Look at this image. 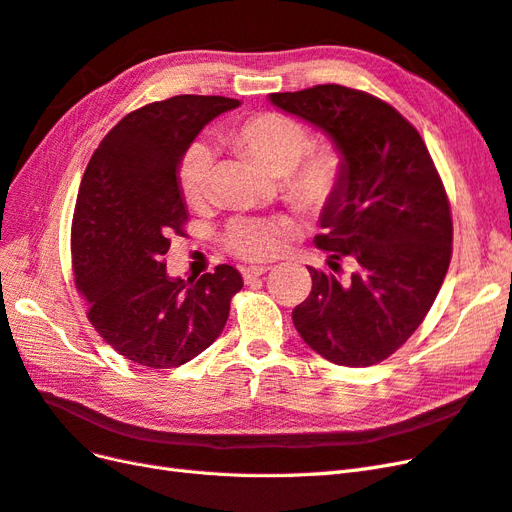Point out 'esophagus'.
Listing matches in <instances>:
<instances>
[{"label": "esophagus", "instance_id": "1", "mask_svg": "<svg viewBox=\"0 0 512 512\" xmlns=\"http://www.w3.org/2000/svg\"><path fill=\"white\" fill-rule=\"evenodd\" d=\"M267 271H271V267H247V269H243V277L245 280H254V277H260V275H265Z\"/></svg>", "mask_w": 512, "mask_h": 512}]
</instances>
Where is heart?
<instances>
[{
  "label": "heart",
  "mask_w": 512,
  "mask_h": 512,
  "mask_svg": "<svg viewBox=\"0 0 512 512\" xmlns=\"http://www.w3.org/2000/svg\"><path fill=\"white\" fill-rule=\"evenodd\" d=\"M224 143L267 173L282 177V192L305 213L329 209L344 185V160L339 151L314 147L305 123L280 113H258L239 121L224 134ZM308 153L305 154L304 151ZM213 160L205 145H194L179 164V190L190 205H200L211 185ZM292 228L273 220H237L226 230V247L247 260L280 254Z\"/></svg>",
  "instance_id": "obj_1"
}]
</instances>
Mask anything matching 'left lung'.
Listing matches in <instances>:
<instances>
[{
    "label": "left lung",
    "mask_w": 512,
    "mask_h": 512,
    "mask_svg": "<svg viewBox=\"0 0 512 512\" xmlns=\"http://www.w3.org/2000/svg\"><path fill=\"white\" fill-rule=\"evenodd\" d=\"M271 104L327 134L344 160V185L320 213L318 250L329 267L350 258V280L312 273L292 309L294 329L324 359L369 367L418 329L451 262L453 222L438 170L412 123L393 106L342 85L271 94Z\"/></svg>",
    "instance_id": "obj_1"
}]
</instances>
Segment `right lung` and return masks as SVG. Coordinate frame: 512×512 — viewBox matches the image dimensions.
Segmentation results:
<instances>
[{
    "label": "right lung",
    "mask_w": 512,
    "mask_h": 512,
    "mask_svg": "<svg viewBox=\"0 0 512 512\" xmlns=\"http://www.w3.org/2000/svg\"><path fill=\"white\" fill-rule=\"evenodd\" d=\"M239 104L222 96L147 104L123 117L89 160L72 220L74 280L89 322L132 363L170 369L192 361L220 337L243 286L230 265L185 282L162 262L188 220L181 158L211 119Z\"/></svg>",
    "instance_id": "add662e5"
}]
</instances>
